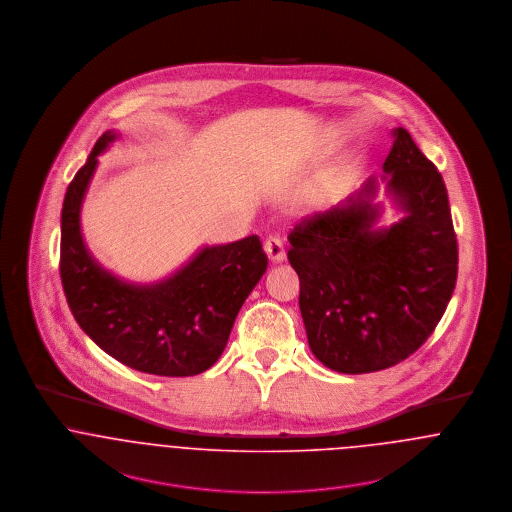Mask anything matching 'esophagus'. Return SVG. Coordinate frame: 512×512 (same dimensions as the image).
Segmentation results:
<instances>
[{
	"label": "esophagus",
	"instance_id": "esophagus-1",
	"mask_svg": "<svg viewBox=\"0 0 512 512\" xmlns=\"http://www.w3.org/2000/svg\"><path fill=\"white\" fill-rule=\"evenodd\" d=\"M265 251L272 263H284L286 261V249L280 238H268L265 242Z\"/></svg>",
	"mask_w": 512,
	"mask_h": 512
}]
</instances>
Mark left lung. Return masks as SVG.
<instances>
[{"mask_svg":"<svg viewBox=\"0 0 512 512\" xmlns=\"http://www.w3.org/2000/svg\"><path fill=\"white\" fill-rule=\"evenodd\" d=\"M380 180L293 228L288 259L313 355L341 374L405 361L428 340L457 282L459 249L443 178L405 128ZM402 217L377 222L379 182Z\"/></svg>","mask_w":512,"mask_h":512,"instance_id":"8db88e82","label":"left lung"}]
</instances>
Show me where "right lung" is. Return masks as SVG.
<instances>
[{
    "label": "right lung",
    "mask_w": 512,
    "mask_h": 512,
    "mask_svg": "<svg viewBox=\"0 0 512 512\" xmlns=\"http://www.w3.org/2000/svg\"><path fill=\"white\" fill-rule=\"evenodd\" d=\"M121 134H101L74 174L61 211V282L78 326L122 365L155 376H195L219 361L247 295L267 270L257 236L203 245L163 280L136 284L101 267L80 213L98 157Z\"/></svg>",
    "instance_id": "add662e5"
}]
</instances>
